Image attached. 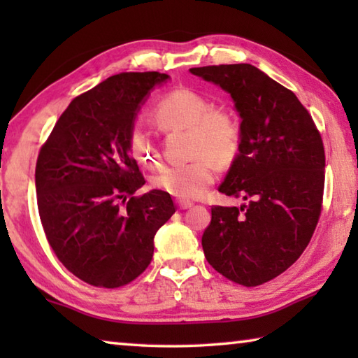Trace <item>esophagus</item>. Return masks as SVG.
I'll list each match as a JSON object with an SVG mask.
<instances>
[{
    "label": "esophagus",
    "instance_id": "esophagus-1",
    "mask_svg": "<svg viewBox=\"0 0 358 358\" xmlns=\"http://www.w3.org/2000/svg\"><path fill=\"white\" fill-rule=\"evenodd\" d=\"M177 205H178L180 210H186V208L192 207V203L187 202V201H177Z\"/></svg>",
    "mask_w": 358,
    "mask_h": 358
}]
</instances>
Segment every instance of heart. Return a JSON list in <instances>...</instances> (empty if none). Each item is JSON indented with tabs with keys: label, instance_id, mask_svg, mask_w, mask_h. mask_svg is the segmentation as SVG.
<instances>
[{
	"label": "heart",
	"instance_id": "1",
	"mask_svg": "<svg viewBox=\"0 0 358 358\" xmlns=\"http://www.w3.org/2000/svg\"><path fill=\"white\" fill-rule=\"evenodd\" d=\"M211 101L194 90H172L156 102L151 121L159 132L187 129L192 161L181 166L159 167L151 186L183 201L205 194L216 178V164L227 166L238 155L241 128L226 108L211 107ZM129 153L138 164L153 169L159 164V150L141 131L129 136Z\"/></svg>",
	"mask_w": 358,
	"mask_h": 358
}]
</instances>
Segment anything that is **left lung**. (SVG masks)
<instances>
[{
	"instance_id": "obj_1",
	"label": "left lung",
	"mask_w": 358,
	"mask_h": 358,
	"mask_svg": "<svg viewBox=\"0 0 358 358\" xmlns=\"http://www.w3.org/2000/svg\"><path fill=\"white\" fill-rule=\"evenodd\" d=\"M189 71L230 93L241 117L240 153L220 192L248 202L211 207L203 254L227 280L260 286L286 271L316 230L325 183L322 137L296 96L256 66Z\"/></svg>"
}]
</instances>
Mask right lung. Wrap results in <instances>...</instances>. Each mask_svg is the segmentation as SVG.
Listing matches in <instances>:
<instances>
[{
  "label": "right lung",
  "instance_id": "obj_1",
  "mask_svg": "<svg viewBox=\"0 0 358 358\" xmlns=\"http://www.w3.org/2000/svg\"><path fill=\"white\" fill-rule=\"evenodd\" d=\"M159 72H121L77 96L36 162L42 227L59 262L78 280L117 289L153 259L155 235L175 213L171 194L145 185L129 155L136 113Z\"/></svg>",
  "mask_w": 358,
  "mask_h": 358
}]
</instances>
